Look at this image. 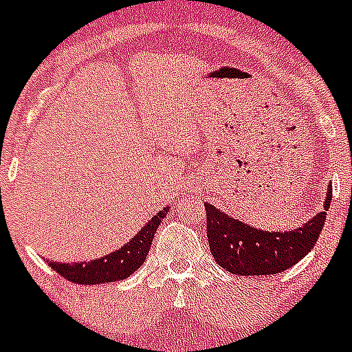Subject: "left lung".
Wrapping results in <instances>:
<instances>
[{
    "label": "left lung",
    "mask_w": 352,
    "mask_h": 352,
    "mask_svg": "<svg viewBox=\"0 0 352 352\" xmlns=\"http://www.w3.org/2000/svg\"><path fill=\"white\" fill-rule=\"evenodd\" d=\"M330 201L332 187L327 192L325 210L302 227L289 232L259 230L204 203L211 254L223 270L242 277L280 274L301 261L316 244Z\"/></svg>",
    "instance_id": "1"
}]
</instances>
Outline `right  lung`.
Instances as JSON below:
<instances>
[{"label": "right lung", "mask_w": 352, "mask_h": 352, "mask_svg": "<svg viewBox=\"0 0 352 352\" xmlns=\"http://www.w3.org/2000/svg\"><path fill=\"white\" fill-rule=\"evenodd\" d=\"M168 210L170 208H165V210L160 211L127 244L122 245L117 251L110 252V254L103 256V258H98L89 263H72V265H68V263L47 261V265L54 272H58L61 277L67 278L68 282H74V284L96 285L124 280L129 275L134 274L138 268H141L146 256H148L149 248L153 244L156 228L160 227V223L166 217Z\"/></svg>", "instance_id": "add662e5"}]
</instances>
